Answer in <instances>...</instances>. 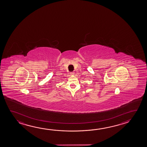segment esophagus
I'll list each match as a JSON object with an SVG mask.
<instances>
[{
  "label": "esophagus",
  "mask_w": 147,
  "mask_h": 147,
  "mask_svg": "<svg viewBox=\"0 0 147 147\" xmlns=\"http://www.w3.org/2000/svg\"><path fill=\"white\" fill-rule=\"evenodd\" d=\"M74 74V72H72L70 73V74L71 75H73Z\"/></svg>",
  "instance_id": "34e87169"
}]
</instances>
